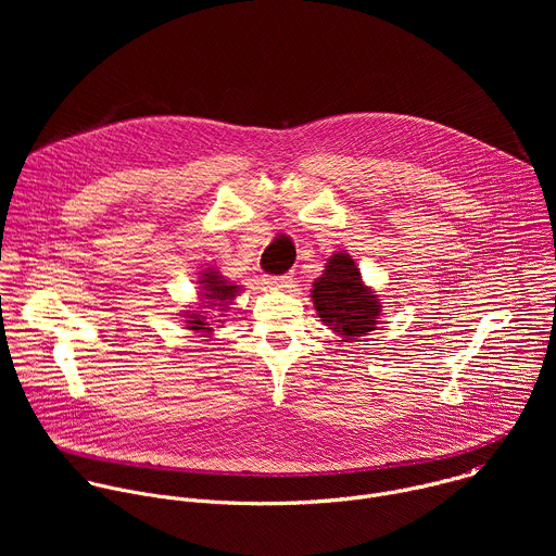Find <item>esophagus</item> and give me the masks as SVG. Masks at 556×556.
<instances>
[{
    "label": "esophagus",
    "instance_id": "obj_1",
    "mask_svg": "<svg viewBox=\"0 0 556 556\" xmlns=\"http://www.w3.org/2000/svg\"><path fill=\"white\" fill-rule=\"evenodd\" d=\"M266 283L275 290H283V288H290L292 283V273H286V275H268L266 277Z\"/></svg>",
    "mask_w": 556,
    "mask_h": 556
}]
</instances>
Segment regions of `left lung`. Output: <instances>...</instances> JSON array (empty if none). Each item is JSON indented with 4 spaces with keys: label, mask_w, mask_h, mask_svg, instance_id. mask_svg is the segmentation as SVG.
Masks as SVG:
<instances>
[{
    "label": "left lung",
    "mask_w": 556,
    "mask_h": 556,
    "mask_svg": "<svg viewBox=\"0 0 556 556\" xmlns=\"http://www.w3.org/2000/svg\"><path fill=\"white\" fill-rule=\"evenodd\" d=\"M312 303L319 319L339 332L345 343L374 330L380 316L378 296L361 281V270L345 253L326 264V273L314 281Z\"/></svg>",
    "instance_id": "left-lung-1"
}]
</instances>
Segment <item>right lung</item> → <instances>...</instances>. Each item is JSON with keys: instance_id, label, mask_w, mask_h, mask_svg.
Wrapping results in <instances>:
<instances>
[{"instance_id": "1", "label": "right lung", "mask_w": 556, "mask_h": 556, "mask_svg": "<svg viewBox=\"0 0 556 556\" xmlns=\"http://www.w3.org/2000/svg\"><path fill=\"white\" fill-rule=\"evenodd\" d=\"M200 283L204 286V292H202L204 299H208V301H206V303H208L206 307H211V309L219 307V312L226 309V303H228V301L235 296V292H237V286L224 281L215 270L204 273V277H202ZM191 319H193V321H187V324H189V330H211V328H206L208 324H204L206 316H202V314H191Z\"/></svg>"}]
</instances>
